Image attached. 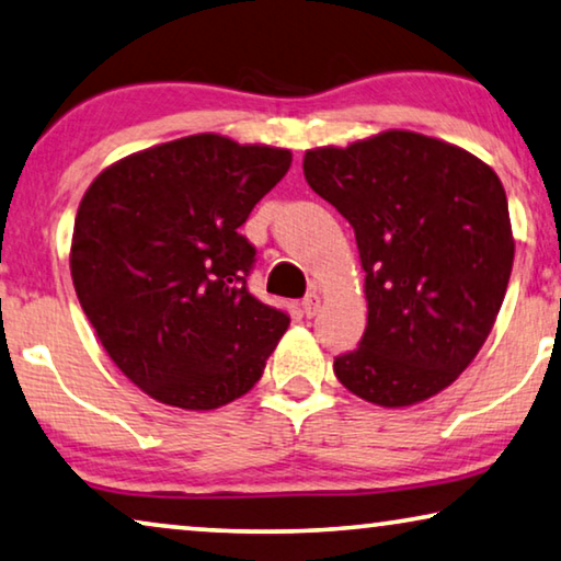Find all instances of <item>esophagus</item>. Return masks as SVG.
<instances>
[{
  "label": "esophagus",
  "instance_id": "esophagus-1",
  "mask_svg": "<svg viewBox=\"0 0 561 561\" xmlns=\"http://www.w3.org/2000/svg\"><path fill=\"white\" fill-rule=\"evenodd\" d=\"M302 312L307 317H314L320 312V295H317V291H309V295L302 299Z\"/></svg>",
  "mask_w": 561,
  "mask_h": 561
}]
</instances>
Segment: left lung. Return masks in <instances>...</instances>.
<instances>
[{"instance_id": "obj_1", "label": "left lung", "mask_w": 561, "mask_h": 561, "mask_svg": "<svg viewBox=\"0 0 561 561\" xmlns=\"http://www.w3.org/2000/svg\"><path fill=\"white\" fill-rule=\"evenodd\" d=\"M305 179L350 221L367 328L334 375L367 403L400 408L448 388L486 342L512 277L499 175L443 140L388 130L305 153Z\"/></svg>"}]
</instances>
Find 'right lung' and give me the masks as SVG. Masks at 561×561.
<instances>
[{"label": "right lung", "mask_w": 561, "mask_h": 561, "mask_svg": "<svg viewBox=\"0 0 561 561\" xmlns=\"http://www.w3.org/2000/svg\"><path fill=\"white\" fill-rule=\"evenodd\" d=\"M289 165L284 148L204 133L90 183L72 284L107 355L150 398L211 411L262 378L289 314L249 291L256 249L239 227Z\"/></svg>", "instance_id": "right-lung-1"}]
</instances>
